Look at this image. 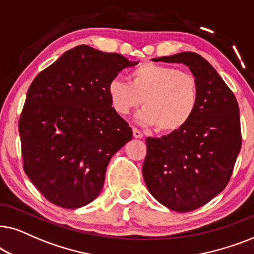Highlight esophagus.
<instances>
[{
  "label": "esophagus",
  "mask_w": 254,
  "mask_h": 254,
  "mask_svg": "<svg viewBox=\"0 0 254 254\" xmlns=\"http://www.w3.org/2000/svg\"><path fill=\"white\" fill-rule=\"evenodd\" d=\"M132 132H133V137L134 138H143V132L141 131H139L138 129H136V127H133L132 129Z\"/></svg>",
  "instance_id": "34e87169"
}]
</instances>
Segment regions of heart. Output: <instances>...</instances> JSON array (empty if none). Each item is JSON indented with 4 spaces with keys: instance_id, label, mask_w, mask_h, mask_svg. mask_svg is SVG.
I'll list each match as a JSON object with an SVG mask.
<instances>
[{
    "instance_id": "heart-1",
    "label": "heart",
    "mask_w": 254,
    "mask_h": 254,
    "mask_svg": "<svg viewBox=\"0 0 254 254\" xmlns=\"http://www.w3.org/2000/svg\"><path fill=\"white\" fill-rule=\"evenodd\" d=\"M111 106L127 116L144 103L138 121L173 133L194 116L200 99L197 81L190 73L172 66L144 64L131 70L130 82L115 77L108 84Z\"/></svg>"
}]
</instances>
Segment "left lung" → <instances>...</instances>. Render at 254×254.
Returning <instances> with one entry per match:
<instances>
[{
  "label": "left lung",
  "instance_id": "8db88e82",
  "mask_svg": "<svg viewBox=\"0 0 254 254\" xmlns=\"http://www.w3.org/2000/svg\"><path fill=\"white\" fill-rule=\"evenodd\" d=\"M153 62L184 64L197 81L200 99L189 123L161 138H146L143 177L165 207L187 212L226 187L242 147L239 107L221 75L200 54L181 52Z\"/></svg>",
  "mask_w": 254,
  "mask_h": 254
}]
</instances>
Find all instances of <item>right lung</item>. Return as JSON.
<instances>
[{
  "label": "right lung",
  "instance_id": "obj_1",
  "mask_svg": "<svg viewBox=\"0 0 254 254\" xmlns=\"http://www.w3.org/2000/svg\"><path fill=\"white\" fill-rule=\"evenodd\" d=\"M137 64L79 45L32 81L18 123L23 167L53 204L77 209L100 195L111 157L132 139L108 84Z\"/></svg>",
  "mask_w": 254,
  "mask_h": 254
}]
</instances>
